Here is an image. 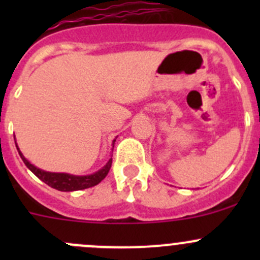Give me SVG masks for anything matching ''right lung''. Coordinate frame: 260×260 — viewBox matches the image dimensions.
Instances as JSON below:
<instances>
[{"label": "right lung", "mask_w": 260, "mask_h": 260, "mask_svg": "<svg viewBox=\"0 0 260 260\" xmlns=\"http://www.w3.org/2000/svg\"><path fill=\"white\" fill-rule=\"evenodd\" d=\"M17 151L18 153H20L21 158H22L23 164L27 166V169L30 170L31 172H34L39 179L44 181V182H45L46 185H49L50 187L56 188V190L59 191H77L93 187V186L98 185V183L108 175L112 166V159H109L108 164H107L103 169L99 170L95 174L89 175V176H73V175L68 174H52V172L43 171V170L38 169V167H35L34 165H31L30 162L22 156L20 149L17 148Z\"/></svg>", "instance_id": "add662e5"}]
</instances>
